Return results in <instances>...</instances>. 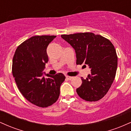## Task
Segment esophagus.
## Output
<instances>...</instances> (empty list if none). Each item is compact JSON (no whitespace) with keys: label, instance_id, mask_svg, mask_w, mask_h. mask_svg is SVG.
I'll list each match as a JSON object with an SVG mask.
<instances>
[{"label":"esophagus","instance_id":"1","mask_svg":"<svg viewBox=\"0 0 131 131\" xmlns=\"http://www.w3.org/2000/svg\"><path fill=\"white\" fill-rule=\"evenodd\" d=\"M66 78H67V79H68V80H71V79H73V77H71V76H66Z\"/></svg>","mask_w":131,"mask_h":131}]
</instances>
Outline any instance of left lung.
<instances>
[{
	"label": "left lung",
	"mask_w": 131,
	"mask_h": 131,
	"mask_svg": "<svg viewBox=\"0 0 131 131\" xmlns=\"http://www.w3.org/2000/svg\"><path fill=\"white\" fill-rule=\"evenodd\" d=\"M61 37L74 49L76 64L89 66L91 73L76 89L81 99L95 102L110 88L116 73L118 58L115 47L107 39L92 32L64 34Z\"/></svg>",
	"instance_id": "left-lung-1"
}]
</instances>
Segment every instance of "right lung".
Instances as JSON below:
<instances>
[{
    "instance_id": "right-lung-1",
    "label": "right lung",
    "mask_w": 131,
    "mask_h": 131,
    "mask_svg": "<svg viewBox=\"0 0 131 131\" xmlns=\"http://www.w3.org/2000/svg\"><path fill=\"white\" fill-rule=\"evenodd\" d=\"M55 37H31L18 47L13 58L12 74L19 91L26 100L40 107H47L58 100L65 79L62 73L50 76L43 73L49 61L47 48Z\"/></svg>"
}]
</instances>
